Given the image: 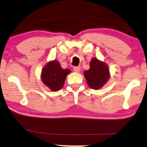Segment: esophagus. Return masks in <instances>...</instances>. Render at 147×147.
I'll list each match as a JSON object with an SVG mask.
<instances>
[{"label": "esophagus", "instance_id": "1", "mask_svg": "<svg viewBox=\"0 0 147 147\" xmlns=\"http://www.w3.org/2000/svg\"><path fill=\"white\" fill-rule=\"evenodd\" d=\"M74 71L76 73H79L80 71V67H74Z\"/></svg>", "mask_w": 147, "mask_h": 147}]
</instances>
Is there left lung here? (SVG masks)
<instances>
[{
	"mask_svg": "<svg viewBox=\"0 0 147 147\" xmlns=\"http://www.w3.org/2000/svg\"><path fill=\"white\" fill-rule=\"evenodd\" d=\"M84 76L88 86L93 89H99L110 78V74L106 63L93 58L90 62V69L84 71Z\"/></svg>",
	"mask_w": 147,
	"mask_h": 147,
	"instance_id": "1",
	"label": "left lung"
}]
</instances>
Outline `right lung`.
Returning a JSON list of instances; mask_svg holds the SVG:
<instances>
[{
	"label": "right lung",
	"mask_w": 147,
	"mask_h": 147,
	"mask_svg": "<svg viewBox=\"0 0 147 147\" xmlns=\"http://www.w3.org/2000/svg\"><path fill=\"white\" fill-rule=\"evenodd\" d=\"M71 72L69 69H63L57 60L48 62L43 67L41 78L43 84L52 91L63 88L67 76Z\"/></svg>",
	"instance_id": "add662e5"
}]
</instances>
